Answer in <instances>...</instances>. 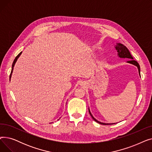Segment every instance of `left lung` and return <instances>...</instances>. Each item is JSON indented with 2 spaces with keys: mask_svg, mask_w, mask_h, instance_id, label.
<instances>
[{
  "mask_svg": "<svg viewBox=\"0 0 152 152\" xmlns=\"http://www.w3.org/2000/svg\"><path fill=\"white\" fill-rule=\"evenodd\" d=\"M115 49L116 50H117L118 52V57L119 58H128L129 59V61H127V63H131L132 64V65H134L135 66H136L138 68V70H139V75L140 76V66H139V64L136 61L134 60L133 59V57H132V55H131V53L129 51V50L127 49V48L123 44H120V43H116V45H115ZM89 112L91 115V116H92V119H94V120L95 121H96L97 123L100 124H103V125H108V124H115V123H101L99 121H97L96 119L94 118V116L92 115L91 111H90V110L89 108Z\"/></svg>",
  "mask_w": 152,
  "mask_h": 152,
  "instance_id": "left-lung-1",
  "label": "left lung"
}]
</instances>
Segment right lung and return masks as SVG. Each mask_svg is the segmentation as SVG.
<instances>
[{
	"mask_svg": "<svg viewBox=\"0 0 152 152\" xmlns=\"http://www.w3.org/2000/svg\"><path fill=\"white\" fill-rule=\"evenodd\" d=\"M21 53H22V52H21L17 56V57H15V60H14V61H13V64H12V71H11V73H10V79L11 78V77H12V72H13V67H14V66H15V63H16V61H17V60H18V58H19V57L20 56V55L21 54Z\"/></svg>",
	"mask_w": 152,
	"mask_h": 152,
	"instance_id": "1",
	"label": "right lung"
}]
</instances>
